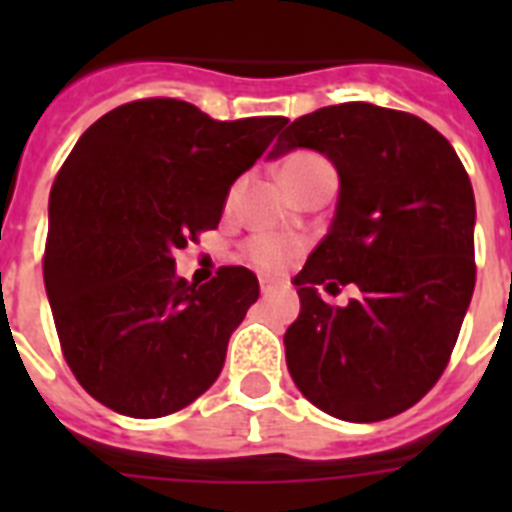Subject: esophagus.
I'll list each match as a JSON object with an SVG mask.
<instances>
[{"label": "esophagus", "instance_id": "34e87169", "mask_svg": "<svg viewBox=\"0 0 512 512\" xmlns=\"http://www.w3.org/2000/svg\"><path fill=\"white\" fill-rule=\"evenodd\" d=\"M276 287H279V284H276L273 279H260V289H263V295H271Z\"/></svg>", "mask_w": 512, "mask_h": 512}]
</instances>
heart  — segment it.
<instances>
[{
	"label": "heart",
	"mask_w": 512,
	"mask_h": 512,
	"mask_svg": "<svg viewBox=\"0 0 512 512\" xmlns=\"http://www.w3.org/2000/svg\"><path fill=\"white\" fill-rule=\"evenodd\" d=\"M316 175H335L332 164L319 154H308V151H297L287 156L281 164V177L289 188L305 183ZM303 247V241L292 239V236H281V233H255L252 239L244 244V257L249 263L263 268V271H279L281 265L289 263V257L297 255Z\"/></svg>",
	"instance_id": "obj_1"
}]
</instances>
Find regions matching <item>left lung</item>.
Masks as SVG:
<instances>
[{
	"instance_id": "1",
	"label": "left lung",
	"mask_w": 512,
	"mask_h": 512,
	"mask_svg": "<svg viewBox=\"0 0 512 512\" xmlns=\"http://www.w3.org/2000/svg\"><path fill=\"white\" fill-rule=\"evenodd\" d=\"M313 148L335 164V220L297 273L284 335L292 380L321 412L380 422L444 374L476 287V199L452 143L420 116L342 103L289 124L271 156ZM319 283H356L337 309Z\"/></svg>"
}]
</instances>
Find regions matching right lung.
I'll return each mask as SVG.
<instances>
[{
  "label": "right lung",
  "mask_w": 512,
  "mask_h": 512,
  "mask_svg": "<svg viewBox=\"0 0 512 512\" xmlns=\"http://www.w3.org/2000/svg\"><path fill=\"white\" fill-rule=\"evenodd\" d=\"M284 124L217 122L185 100L146 98L100 116L68 154L42 271L63 358L95 401L154 420L217 380L260 284L241 265L188 284L175 252L217 228L233 180Z\"/></svg>",
  "instance_id": "right-lung-1"
}]
</instances>
